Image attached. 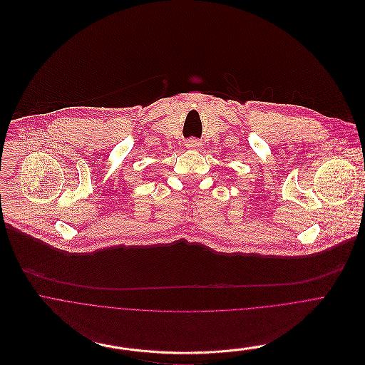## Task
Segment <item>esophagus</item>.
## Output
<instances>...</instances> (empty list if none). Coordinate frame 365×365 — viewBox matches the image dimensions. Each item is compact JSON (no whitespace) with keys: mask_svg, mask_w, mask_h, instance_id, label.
<instances>
[{"mask_svg":"<svg viewBox=\"0 0 365 365\" xmlns=\"http://www.w3.org/2000/svg\"><path fill=\"white\" fill-rule=\"evenodd\" d=\"M201 147V142L200 140H197V139H194V138H191V139H188L187 142H185V148L187 150H198Z\"/></svg>","mask_w":365,"mask_h":365,"instance_id":"34e87169","label":"esophagus"}]
</instances>
